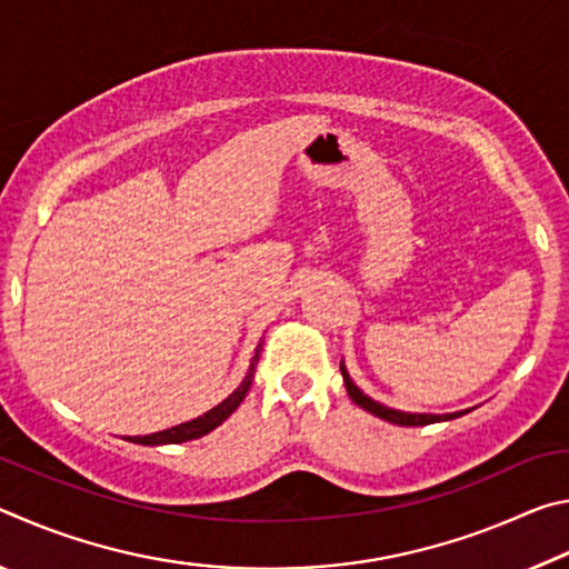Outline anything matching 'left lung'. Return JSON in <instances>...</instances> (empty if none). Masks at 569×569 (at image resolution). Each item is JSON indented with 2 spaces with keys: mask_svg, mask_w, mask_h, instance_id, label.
Wrapping results in <instances>:
<instances>
[{
  "mask_svg": "<svg viewBox=\"0 0 569 569\" xmlns=\"http://www.w3.org/2000/svg\"><path fill=\"white\" fill-rule=\"evenodd\" d=\"M341 373H343L346 391H349V397L353 399L356 407H361L369 413H373V417H379V419L389 421V423H399V427H427V423L449 421V419H457V417H461V413H465V411H457V413H407V411L389 409V407H383V403H377L373 399L366 397V393L349 379V373H346L343 366H341Z\"/></svg>",
  "mask_w": 569,
  "mask_h": 569,
  "instance_id": "8db88e82",
  "label": "left lung"
}]
</instances>
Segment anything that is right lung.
Instances as JSON below:
<instances>
[{
  "instance_id": "right-lung-1",
  "label": "right lung",
  "mask_w": 569,
  "mask_h": 569,
  "mask_svg": "<svg viewBox=\"0 0 569 569\" xmlns=\"http://www.w3.org/2000/svg\"><path fill=\"white\" fill-rule=\"evenodd\" d=\"M256 363H258V351L253 356V363H250V371L248 377L243 379V383L230 393L226 401H220L218 407H213L210 411H206L203 417L186 421V423H178V427H170L166 431H156V435H148V437H130L128 441H134V445H146V447H158V445H180V441H190V439H198L208 435V431H213L216 427H220L230 413H233L240 401L246 399V393L250 389V383H253V373H256Z\"/></svg>"
}]
</instances>
